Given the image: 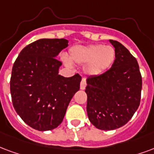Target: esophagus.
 Here are the masks:
<instances>
[{
    "instance_id": "esophagus-1",
    "label": "esophagus",
    "mask_w": 154,
    "mask_h": 154,
    "mask_svg": "<svg viewBox=\"0 0 154 154\" xmlns=\"http://www.w3.org/2000/svg\"><path fill=\"white\" fill-rule=\"evenodd\" d=\"M86 80H85V79H82V82H81V84H80L81 90H85V89H86Z\"/></svg>"
}]
</instances>
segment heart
I'll list each match as a JSON object with an SVG mask.
<instances>
[{"mask_svg": "<svg viewBox=\"0 0 154 154\" xmlns=\"http://www.w3.org/2000/svg\"><path fill=\"white\" fill-rule=\"evenodd\" d=\"M69 59L76 64H85V73L91 77H96L105 72L113 64L116 51L111 45L101 44L87 46L78 45L70 50ZM63 62L66 66L72 67V63L68 59L64 58Z\"/></svg>", "mask_w": 154, "mask_h": 154, "instance_id": "heart-1", "label": "heart"}]
</instances>
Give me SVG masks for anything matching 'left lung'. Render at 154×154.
I'll list each match as a JSON object with an SVG mask.
<instances>
[{"label": "left lung", "mask_w": 154, "mask_h": 154, "mask_svg": "<svg viewBox=\"0 0 154 154\" xmlns=\"http://www.w3.org/2000/svg\"><path fill=\"white\" fill-rule=\"evenodd\" d=\"M116 59L109 70L86 79V111L90 122L103 131L126 124L140 102L142 77L137 60L120 42L109 40Z\"/></svg>", "instance_id": "obj_1"}]
</instances>
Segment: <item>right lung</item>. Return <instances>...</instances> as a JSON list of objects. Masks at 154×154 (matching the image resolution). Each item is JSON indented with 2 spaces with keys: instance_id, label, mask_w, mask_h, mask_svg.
I'll list each match as a JSON object with an SVG mask.
<instances>
[{
  "instance_id": "1",
  "label": "right lung",
  "mask_w": 154,
  "mask_h": 154,
  "mask_svg": "<svg viewBox=\"0 0 154 154\" xmlns=\"http://www.w3.org/2000/svg\"><path fill=\"white\" fill-rule=\"evenodd\" d=\"M66 39H39L23 49L14 63L10 94L16 112L37 131L56 128L63 122L82 77L59 74L62 63L56 60L68 47Z\"/></svg>"
}]
</instances>
